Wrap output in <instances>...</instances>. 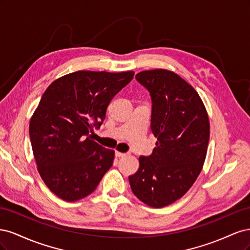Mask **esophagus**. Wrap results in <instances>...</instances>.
<instances>
[{
  "instance_id": "esophagus-1",
  "label": "esophagus",
  "mask_w": 250,
  "mask_h": 250,
  "mask_svg": "<svg viewBox=\"0 0 250 250\" xmlns=\"http://www.w3.org/2000/svg\"><path fill=\"white\" fill-rule=\"evenodd\" d=\"M127 153H123V152H119V151H116V156L117 157H123V156H126Z\"/></svg>"
}]
</instances>
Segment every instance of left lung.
Listing matches in <instances>:
<instances>
[{"instance_id": "left-lung-1", "label": "left lung", "mask_w": 250, "mask_h": 250, "mask_svg": "<svg viewBox=\"0 0 250 250\" xmlns=\"http://www.w3.org/2000/svg\"><path fill=\"white\" fill-rule=\"evenodd\" d=\"M135 79L152 101L151 130L157 138L149 156L130 175L133 194L152 208H164L188 191L206 161L209 121L198 93L174 72L143 71Z\"/></svg>"}]
</instances>
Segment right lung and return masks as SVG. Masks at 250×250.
<instances>
[{
	"instance_id": "right-lung-1",
	"label": "right lung",
	"mask_w": 250,
	"mask_h": 250,
	"mask_svg": "<svg viewBox=\"0 0 250 250\" xmlns=\"http://www.w3.org/2000/svg\"><path fill=\"white\" fill-rule=\"evenodd\" d=\"M134 72L78 71L53 81L30 120L37 170L59 198L77 201L93 193L112 166L115 151L92 140L111 99Z\"/></svg>"
}]
</instances>
